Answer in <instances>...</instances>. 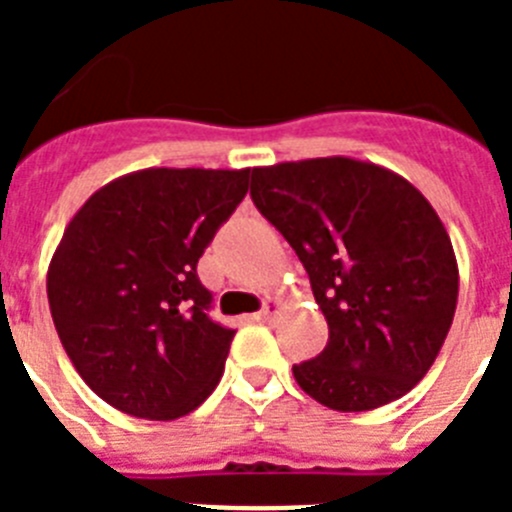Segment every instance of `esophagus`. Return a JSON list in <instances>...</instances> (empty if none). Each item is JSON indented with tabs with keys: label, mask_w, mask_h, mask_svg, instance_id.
<instances>
[{
	"label": "esophagus",
	"mask_w": 512,
	"mask_h": 512,
	"mask_svg": "<svg viewBox=\"0 0 512 512\" xmlns=\"http://www.w3.org/2000/svg\"><path fill=\"white\" fill-rule=\"evenodd\" d=\"M282 305H284V302L279 300V297H269V300L264 302V310H261L259 315H256V318H259V320H271V318H274V315H277L279 310H282Z\"/></svg>",
	"instance_id": "1"
}]
</instances>
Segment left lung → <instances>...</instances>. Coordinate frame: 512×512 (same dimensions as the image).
<instances>
[{"label": "left lung", "instance_id": "8db88e82", "mask_svg": "<svg viewBox=\"0 0 512 512\" xmlns=\"http://www.w3.org/2000/svg\"><path fill=\"white\" fill-rule=\"evenodd\" d=\"M251 197L310 277L323 354L292 366L338 413L382 408L428 374L454 323L459 266L441 217L395 171L351 156L251 171Z\"/></svg>", "mask_w": 512, "mask_h": 512}]
</instances>
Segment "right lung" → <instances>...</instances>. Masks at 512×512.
<instances>
[{
    "instance_id": "right-lung-1",
    "label": "right lung",
    "mask_w": 512,
    "mask_h": 512,
    "mask_svg": "<svg viewBox=\"0 0 512 512\" xmlns=\"http://www.w3.org/2000/svg\"><path fill=\"white\" fill-rule=\"evenodd\" d=\"M251 169H140L79 207L48 266L71 364L120 413L176 420L223 377L235 330L207 318L197 261L248 192Z\"/></svg>"
}]
</instances>
